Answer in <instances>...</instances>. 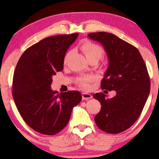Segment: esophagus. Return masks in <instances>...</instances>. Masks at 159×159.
<instances>
[{
    "mask_svg": "<svg viewBox=\"0 0 159 159\" xmlns=\"http://www.w3.org/2000/svg\"><path fill=\"white\" fill-rule=\"evenodd\" d=\"M92 98H93V96L89 93H82L83 100H88V99H89Z\"/></svg>",
    "mask_w": 159,
    "mask_h": 159,
    "instance_id": "1",
    "label": "esophagus"
}]
</instances>
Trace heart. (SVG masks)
Here are the masks:
<instances>
[{"instance_id": "b5f03b06", "label": "heart", "mask_w": 159, "mask_h": 159, "mask_svg": "<svg viewBox=\"0 0 159 159\" xmlns=\"http://www.w3.org/2000/svg\"><path fill=\"white\" fill-rule=\"evenodd\" d=\"M80 50L84 54L85 57L88 61L96 60L99 61L103 57L104 50L101 46L94 43L89 41H84L80 46ZM71 52H69L66 54L64 57V61L66 63L71 55ZM93 80V78L91 76H81L77 80V83L80 88L84 90H88L90 88V83Z\"/></svg>"}]
</instances>
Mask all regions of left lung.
I'll list each match as a JSON object with an SVG mask.
<instances>
[{
  "instance_id": "obj_1",
  "label": "left lung",
  "mask_w": 159,
  "mask_h": 159,
  "mask_svg": "<svg viewBox=\"0 0 159 159\" xmlns=\"http://www.w3.org/2000/svg\"><path fill=\"white\" fill-rule=\"evenodd\" d=\"M88 36L103 45L109 59L102 89L116 92L111 99H107L102 93L94 94L93 98L102 105L95 121L107 133H121L138 120L149 95L150 79L146 64L135 47L114 34L97 32Z\"/></svg>"
}]
</instances>
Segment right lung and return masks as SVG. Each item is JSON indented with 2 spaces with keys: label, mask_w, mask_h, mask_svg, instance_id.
<instances>
[{
  "label": "right lung",
  "mask_w": 159,
  "mask_h": 159,
  "mask_svg": "<svg viewBox=\"0 0 159 159\" xmlns=\"http://www.w3.org/2000/svg\"><path fill=\"white\" fill-rule=\"evenodd\" d=\"M79 34L57 35L27 48L19 60L12 80V96L18 111L38 133L54 135L69 123L81 101L79 91H52V76L64 68V56Z\"/></svg>",
  "instance_id": "right-lung-1"
}]
</instances>
